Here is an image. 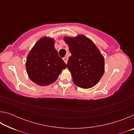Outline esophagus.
<instances>
[{
    "instance_id": "1",
    "label": "esophagus",
    "mask_w": 134,
    "mask_h": 134,
    "mask_svg": "<svg viewBox=\"0 0 134 134\" xmlns=\"http://www.w3.org/2000/svg\"><path fill=\"white\" fill-rule=\"evenodd\" d=\"M63 60H64V62H65V64H67V61H68V57L67 56H65L63 58Z\"/></svg>"
}]
</instances>
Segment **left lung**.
I'll use <instances>...</instances> for the list:
<instances>
[{"label": "left lung", "instance_id": "left-lung-1", "mask_svg": "<svg viewBox=\"0 0 134 134\" xmlns=\"http://www.w3.org/2000/svg\"><path fill=\"white\" fill-rule=\"evenodd\" d=\"M71 55L67 67L71 72L74 83L83 89L93 87L100 80L105 71V61L92 41L83 35L65 37Z\"/></svg>", "mask_w": 134, "mask_h": 134}]
</instances>
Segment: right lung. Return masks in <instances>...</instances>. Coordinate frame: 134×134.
<instances>
[{"label":"right lung","mask_w":134,"mask_h":134,"mask_svg":"<svg viewBox=\"0 0 134 134\" xmlns=\"http://www.w3.org/2000/svg\"><path fill=\"white\" fill-rule=\"evenodd\" d=\"M66 67L54 48V40L46 37L36 43L29 53L26 62L29 79L40 86L54 82Z\"/></svg>","instance_id":"right-lung-1"}]
</instances>
